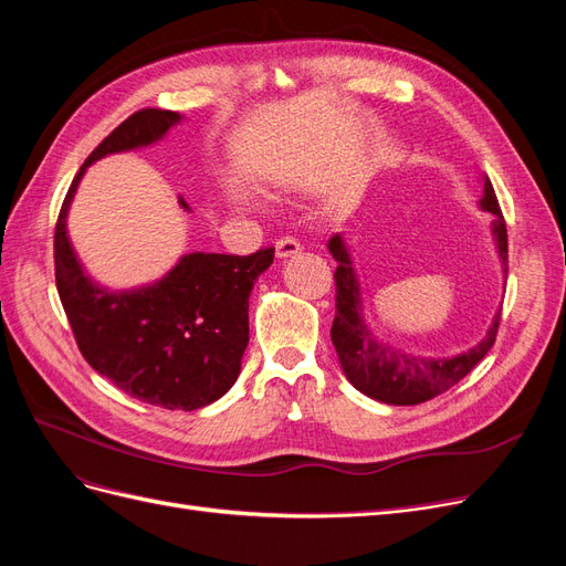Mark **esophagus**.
Here are the masks:
<instances>
[{
    "instance_id": "1",
    "label": "esophagus",
    "mask_w": 566,
    "mask_h": 566,
    "mask_svg": "<svg viewBox=\"0 0 566 566\" xmlns=\"http://www.w3.org/2000/svg\"><path fill=\"white\" fill-rule=\"evenodd\" d=\"M302 250V243L297 241L295 235H283V238H279V243H276V254L279 256H293V254H297Z\"/></svg>"
}]
</instances>
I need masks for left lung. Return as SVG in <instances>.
I'll return each instance as SVG.
<instances>
[{"mask_svg":"<svg viewBox=\"0 0 566 566\" xmlns=\"http://www.w3.org/2000/svg\"><path fill=\"white\" fill-rule=\"evenodd\" d=\"M482 208L495 217L491 221V227L495 235V245H499L501 260H503V273L507 276V227H505V217L501 212L499 198H495V191L489 179L484 184ZM328 248L337 260L335 321L331 328V339L342 361V368H345V375L358 391H364L368 397L391 406L422 403L427 399L437 397V394L451 389L453 385H458L493 347L495 335H499V325H501V312L495 314L489 335L479 342L474 349L453 358H422V356L391 352L389 347L378 345L361 321L358 283L354 276L349 254L345 245H342L339 235L331 238Z\"/></svg>","mask_w":566,"mask_h":566,"instance_id":"obj_1","label":"left lung"}]
</instances>
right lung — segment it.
<instances>
[{
  "label": "right lung",
  "mask_w": 566,
  "mask_h": 566,
  "mask_svg": "<svg viewBox=\"0 0 566 566\" xmlns=\"http://www.w3.org/2000/svg\"><path fill=\"white\" fill-rule=\"evenodd\" d=\"M179 119L175 111L142 108L90 153L56 219L54 271L67 323L87 364L144 403L193 410L227 394L241 373L248 300L276 248L186 254L160 283L113 295L84 276L65 235L67 205L87 165L156 142Z\"/></svg>",
  "instance_id": "1"
}]
</instances>
